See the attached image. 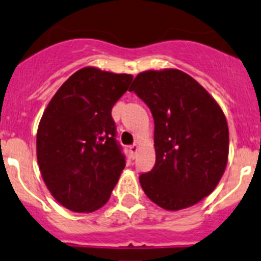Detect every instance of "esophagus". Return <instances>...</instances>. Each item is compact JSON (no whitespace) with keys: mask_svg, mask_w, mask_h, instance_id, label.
Segmentation results:
<instances>
[{"mask_svg":"<svg viewBox=\"0 0 261 261\" xmlns=\"http://www.w3.org/2000/svg\"><path fill=\"white\" fill-rule=\"evenodd\" d=\"M137 151H138V145H130V146H129V152H130V155H132V156H135Z\"/></svg>","mask_w":261,"mask_h":261,"instance_id":"34e87169","label":"esophagus"}]
</instances>
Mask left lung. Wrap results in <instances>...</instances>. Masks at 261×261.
<instances>
[{"instance_id": "left-lung-1", "label": "left lung", "mask_w": 261, "mask_h": 261, "mask_svg": "<svg viewBox=\"0 0 261 261\" xmlns=\"http://www.w3.org/2000/svg\"><path fill=\"white\" fill-rule=\"evenodd\" d=\"M129 91L155 121L156 163L140 175L142 190L163 209L192 206L214 191L227 166L229 133L222 109L177 69L140 73Z\"/></svg>"}]
</instances>
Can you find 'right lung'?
<instances>
[{
  "mask_svg": "<svg viewBox=\"0 0 261 261\" xmlns=\"http://www.w3.org/2000/svg\"><path fill=\"white\" fill-rule=\"evenodd\" d=\"M132 79L130 74L81 69L59 88L42 115L37 132L42 178L71 212L102 207L125 166L111 109Z\"/></svg>",
  "mask_w": 261,
  "mask_h": 261,
  "instance_id": "1",
  "label": "right lung"
}]
</instances>
